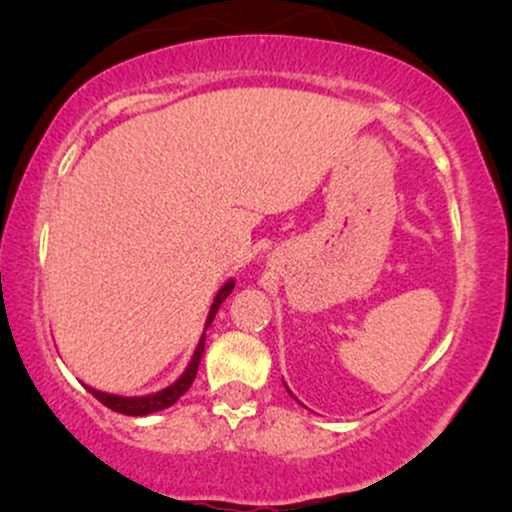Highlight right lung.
I'll return each mask as SVG.
<instances>
[{
  "instance_id": "1",
  "label": "right lung",
  "mask_w": 512,
  "mask_h": 512,
  "mask_svg": "<svg viewBox=\"0 0 512 512\" xmlns=\"http://www.w3.org/2000/svg\"><path fill=\"white\" fill-rule=\"evenodd\" d=\"M233 286H236V281H226V284L221 286V291L216 293L214 303H211V310H209V317H207V325H204V330L211 325V320H214L216 310H219V305L226 301L228 296H231ZM204 339H207V332L202 334V339H199L195 354H192V361L187 363L185 373L180 375L178 380H175L173 385H168L166 390H158L154 395H144V397H120V395H108V392H101V390H93V387H86L88 392H91L93 397L98 399V402H103L105 407L117 411V414H127V416H146V414H154V411H161V409H168L173 407L178 399L185 395L187 390H190L192 380H195L197 375V368H199V361H202V354H204Z\"/></svg>"
}]
</instances>
